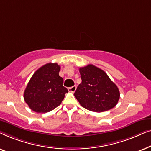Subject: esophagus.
I'll list each match as a JSON object with an SVG mask.
<instances>
[{
  "instance_id": "34e87169",
  "label": "esophagus",
  "mask_w": 151,
  "mask_h": 151,
  "mask_svg": "<svg viewBox=\"0 0 151 151\" xmlns=\"http://www.w3.org/2000/svg\"><path fill=\"white\" fill-rule=\"evenodd\" d=\"M68 90H69V92L74 93L76 90V86H71V87H69V88H68Z\"/></svg>"
}]
</instances>
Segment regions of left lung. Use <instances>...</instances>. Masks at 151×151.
Segmentation results:
<instances>
[{
	"mask_svg": "<svg viewBox=\"0 0 151 151\" xmlns=\"http://www.w3.org/2000/svg\"><path fill=\"white\" fill-rule=\"evenodd\" d=\"M79 71L82 82L74 96L82 107L101 113L116 106L120 96L119 89L103 70L88 65Z\"/></svg>",
	"mask_w": 151,
	"mask_h": 151,
	"instance_id": "8db88e82",
	"label": "left lung"
}]
</instances>
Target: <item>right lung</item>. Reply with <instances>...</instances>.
Instances as JSON below:
<instances>
[{
  "mask_svg": "<svg viewBox=\"0 0 151 151\" xmlns=\"http://www.w3.org/2000/svg\"><path fill=\"white\" fill-rule=\"evenodd\" d=\"M60 70L57 63H47L31 78L24 90V100L32 111L47 113L61 104L68 90L63 86Z\"/></svg>",
  "mask_w": 151,
  "mask_h": 151,
  "instance_id": "add662e5",
  "label": "right lung"
}]
</instances>
